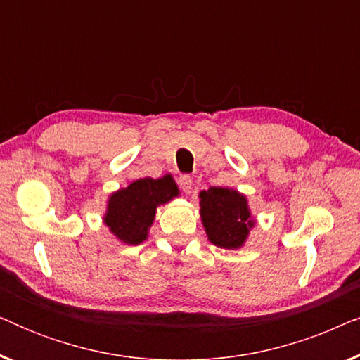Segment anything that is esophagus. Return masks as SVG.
I'll list each match as a JSON object with an SVG mask.
<instances>
[{"instance_id":"esophagus-1","label":"esophagus","mask_w":360,"mask_h":360,"mask_svg":"<svg viewBox=\"0 0 360 360\" xmlns=\"http://www.w3.org/2000/svg\"><path fill=\"white\" fill-rule=\"evenodd\" d=\"M191 184H193V180H191L188 175H181L180 179H179V185H180V188L184 190L185 193H190V191H191Z\"/></svg>"}]
</instances>
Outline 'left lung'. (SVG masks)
I'll list each match as a JSON object with an SVG mask.
<instances>
[{"label":"left lung","mask_w":360,"mask_h":360,"mask_svg":"<svg viewBox=\"0 0 360 360\" xmlns=\"http://www.w3.org/2000/svg\"><path fill=\"white\" fill-rule=\"evenodd\" d=\"M198 196L200 218L210 243L228 250L243 249L255 226L248 196L229 186H210Z\"/></svg>","instance_id":"1"}]
</instances>
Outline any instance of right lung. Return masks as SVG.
<instances>
[{
	"instance_id": "right-lung-1",
	"label": "right lung",
	"mask_w": 360,
	"mask_h": 360,
	"mask_svg": "<svg viewBox=\"0 0 360 360\" xmlns=\"http://www.w3.org/2000/svg\"><path fill=\"white\" fill-rule=\"evenodd\" d=\"M180 196L172 174L160 179H139L108 196L103 223L122 244L137 245L149 238L159 206Z\"/></svg>"
}]
</instances>
